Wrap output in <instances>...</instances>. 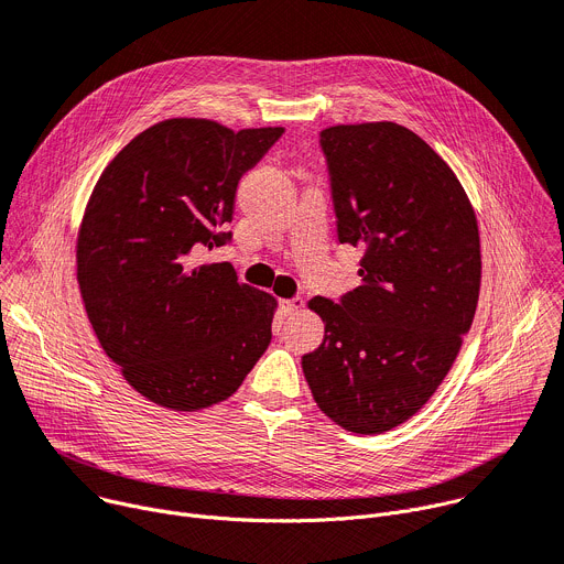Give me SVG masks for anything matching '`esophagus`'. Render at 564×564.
Listing matches in <instances>:
<instances>
[{
    "label": "esophagus",
    "mask_w": 564,
    "mask_h": 564,
    "mask_svg": "<svg viewBox=\"0 0 564 564\" xmlns=\"http://www.w3.org/2000/svg\"><path fill=\"white\" fill-rule=\"evenodd\" d=\"M279 305H281V313L285 317H292V315H296L303 308V301L301 299H281Z\"/></svg>",
    "instance_id": "obj_1"
}]
</instances>
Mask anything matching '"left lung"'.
I'll return each instance as SVG.
<instances>
[{"label":"left lung","mask_w":564,"mask_h":564,"mask_svg":"<svg viewBox=\"0 0 564 564\" xmlns=\"http://www.w3.org/2000/svg\"><path fill=\"white\" fill-rule=\"evenodd\" d=\"M337 240L362 249V283L315 296L326 335L301 357L322 412L380 434L432 398L470 330L481 251L470 199L452 169L391 121L319 132Z\"/></svg>","instance_id":"1"}]
</instances>
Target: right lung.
Masks as SVG:
<instances>
[{
  "label": "right lung",
  "mask_w": 564,
  "mask_h": 564,
  "mask_svg": "<svg viewBox=\"0 0 564 564\" xmlns=\"http://www.w3.org/2000/svg\"><path fill=\"white\" fill-rule=\"evenodd\" d=\"M283 128L234 132L169 119L134 137L100 175L78 234L89 324L148 400L195 412L229 398L272 341L274 299L197 253L231 242L240 177Z\"/></svg>",
  "instance_id": "add662e5"
}]
</instances>
